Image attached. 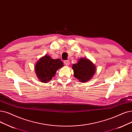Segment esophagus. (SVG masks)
<instances>
[{
  "instance_id": "esophagus-1",
  "label": "esophagus",
  "mask_w": 132,
  "mask_h": 132,
  "mask_svg": "<svg viewBox=\"0 0 132 132\" xmlns=\"http://www.w3.org/2000/svg\"><path fill=\"white\" fill-rule=\"evenodd\" d=\"M64 64H65V65L66 66H68V65H70V61H68V60H65L64 61Z\"/></svg>"
}]
</instances>
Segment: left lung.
<instances>
[{"instance_id":"obj_1","label":"left lung","mask_w":132,"mask_h":132,"mask_svg":"<svg viewBox=\"0 0 132 132\" xmlns=\"http://www.w3.org/2000/svg\"><path fill=\"white\" fill-rule=\"evenodd\" d=\"M74 76L81 82H86L93 78L96 71V66L87 58H81L77 63L73 64Z\"/></svg>"}]
</instances>
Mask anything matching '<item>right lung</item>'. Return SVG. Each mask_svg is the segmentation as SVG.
I'll return each mask as SVG.
<instances>
[{
	"label": "right lung",
	"mask_w": 132,
	"mask_h": 132,
	"mask_svg": "<svg viewBox=\"0 0 132 132\" xmlns=\"http://www.w3.org/2000/svg\"><path fill=\"white\" fill-rule=\"evenodd\" d=\"M63 66L60 59H53L46 54L36 62L34 70L40 81L47 83L54 77L56 71Z\"/></svg>",
	"instance_id": "add662e5"
}]
</instances>
